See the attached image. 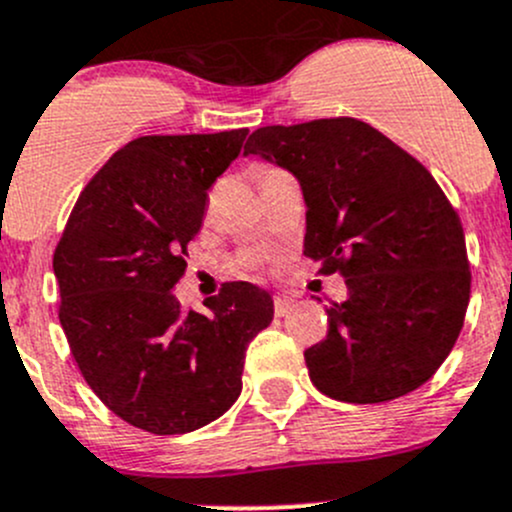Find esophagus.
I'll list each match as a JSON object with an SVG mask.
<instances>
[{
    "mask_svg": "<svg viewBox=\"0 0 512 512\" xmlns=\"http://www.w3.org/2000/svg\"><path fill=\"white\" fill-rule=\"evenodd\" d=\"M294 307V299L292 297H285V294H277L275 297V314L277 317H285V314L292 312Z\"/></svg>",
    "mask_w": 512,
    "mask_h": 512,
    "instance_id": "esophagus-1",
    "label": "esophagus"
}]
</instances>
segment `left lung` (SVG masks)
<instances>
[{"label":"left lung","instance_id":"obj_1","mask_svg":"<svg viewBox=\"0 0 512 512\" xmlns=\"http://www.w3.org/2000/svg\"><path fill=\"white\" fill-rule=\"evenodd\" d=\"M289 170L307 205L304 255L342 272L327 339L304 352L309 379L347 404L426 384L461 334L471 297L461 220L433 175L356 118L257 128L245 156Z\"/></svg>","mask_w":512,"mask_h":512}]
</instances>
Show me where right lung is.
Returning a JSON list of instances; mask_svg holds the SVG:
<instances>
[{"instance_id": "1", "label": "right lung", "mask_w": 512, "mask_h": 512, "mask_svg": "<svg viewBox=\"0 0 512 512\" xmlns=\"http://www.w3.org/2000/svg\"><path fill=\"white\" fill-rule=\"evenodd\" d=\"M247 128L126 143L81 190L54 252L59 322L86 384L158 436L220 418L242 391L245 349L275 317L267 289L230 282L183 312L170 294L208 190Z\"/></svg>"}]
</instances>
